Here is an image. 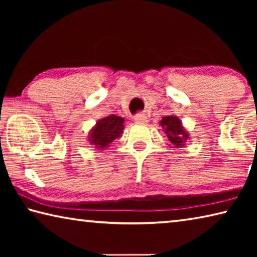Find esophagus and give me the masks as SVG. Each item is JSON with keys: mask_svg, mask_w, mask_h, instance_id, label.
<instances>
[{"mask_svg": "<svg viewBox=\"0 0 257 257\" xmlns=\"http://www.w3.org/2000/svg\"><path fill=\"white\" fill-rule=\"evenodd\" d=\"M134 120H135V122L138 123V124H145V123L149 122V119H147L146 114H143V113H139V114L135 115Z\"/></svg>", "mask_w": 257, "mask_h": 257, "instance_id": "esophagus-1", "label": "esophagus"}]
</instances>
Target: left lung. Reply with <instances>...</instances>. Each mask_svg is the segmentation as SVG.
<instances>
[{"label": "left lung", "mask_w": 257, "mask_h": 257, "mask_svg": "<svg viewBox=\"0 0 257 257\" xmlns=\"http://www.w3.org/2000/svg\"><path fill=\"white\" fill-rule=\"evenodd\" d=\"M163 133L167 135L169 145L171 149H179L186 146L189 139V134L182 124L181 120L176 115H167L160 121Z\"/></svg>", "instance_id": "8db88e82"}]
</instances>
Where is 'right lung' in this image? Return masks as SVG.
I'll return each mask as SVG.
<instances>
[{"label": "right lung", "mask_w": 257, "mask_h": 257, "mask_svg": "<svg viewBox=\"0 0 257 257\" xmlns=\"http://www.w3.org/2000/svg\"><path fill=\"white\" fill-rule=\"evenodd\" d=\"M124 119L115 114L107 115L96 121L88 133V143L95 149L104 151L110 147L116 138L121 137L124 129Z\"/></svg>", "instance_id": "add662e5"}]
</instances>
